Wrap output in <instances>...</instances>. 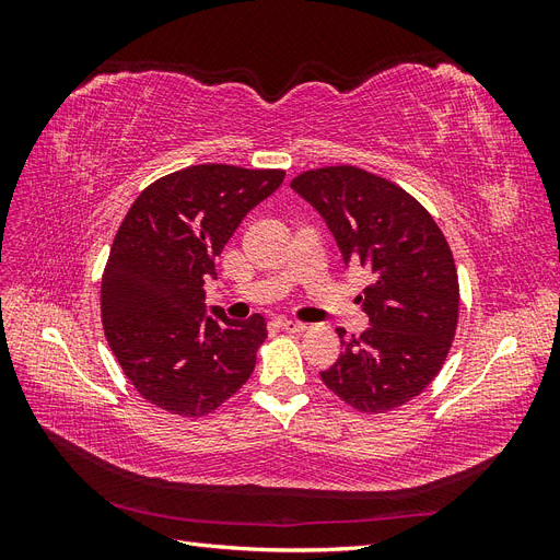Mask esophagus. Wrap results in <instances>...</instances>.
<instances>
[{"label":"esophagus","instance_id":"obj_1","mask_svg":"<svg viewBox=\"0 0 560 560\" xmlns=\"http://www.w3.org/2000/svg\"><path fill=\"white\" fill-rule=\"evenodd\" d=\"M278 327L284 329V331H303L306 329V325L303 322H296V319H287V317H278Z\"/></svg>","mask_w":560,"mask_h":560}]
</instances>
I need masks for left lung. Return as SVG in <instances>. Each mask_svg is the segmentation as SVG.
<instances>
[{
  "mask_svg": "<svg viewBox=\"0 0 560 560\" xmlns=\"http://www.w3.org/2000/svg\"><path fill=\"white\" fill-rule=\"evenodd\" d=\"M292 189L325 219L346 266L371 284L358 296L362 336H341V358L322 381L362 413H385L420 395L442 369L457 327V270L442 229L397 184L352 165L317 167Z\"/></svg>",
  "mask_w": 560,
  "mask_h": 560,
  "instance_id": "left-lung-1",
  "label": "left lung"
}]
</instances>
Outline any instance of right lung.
<instances>
[{
    "mask_svg": "<svg viewBox=\"0 0 560 560\" xmlns=\"http://www.w3.org/2000/svg\"><path fill=\"white\" fill-rule=\"evenodd\" d=\"M284 171L191 165L149 184L116 231L103 276V327L138 393L177 416L212 413L238 393L266 338L259 313L206 306L208 278L243 217Z\"/></svg>",
    "mask_w": 560,
    "mask_h": 560,
    "instance_id": "obj_1",
    "label": "right lung"
}]
</instances>
